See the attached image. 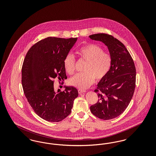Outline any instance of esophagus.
I'll list each match as a JSON object with an SVG mask.
<instances>
[{
	"mask_svg": "<svg viewBox=\"0 0 156 156\" xmlns=\"http://www.w3.org/2000/svg\"><path fill=\"white\" fill-rule=\"evenodd\" d=\"M78 93H79V94H83V93H84V92H85L86 91L85 90H82V89H78Z\"/></svg>",
	"mask_w": 156,
	"mask_h": 156,
	"instance_id": "1",
	"label": "esophagus"
}]
</instances>
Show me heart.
Masks as SVG:
<instances>
[{
    "mask_svg": "<svg viewBox=\"0 0 156 156\" xmlns=\"http://www.w3.org/2000/svg\"><path fill=\"white\" fill-rule=\"evenodd\" d=\"M77 54L85 61L82 73L75 75L69 80V83L75 88L84 89L88 88L94 81L103 80L111 67L110 54L104 52V49L94 44L86 45L80 48ZM64 67L68 74L73 75L75 71V59L73 55L68 54L63 60Z\"/></svg>",
    "mask_w": 156,
    "mask_h": 156,
    "instance_id": "obj_1",
    "label": "heart"
}]
</instances>
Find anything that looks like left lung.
<instances>
[{
  "label": "left lung",
  "mask_w": 156,
  "mask_h": 156,
  "mask_svg": "<svg viewBox=\"0 0 156 156\" xmlns=\"http://www.w3.org/2000/svg\"><path fill=\"white\" fill-rule=\"evenodd\" d=\"M89 37L106 45L112 58L109 73L94 90L99 100L90 106V110L99 119H113L125 111L133 95L136 75L134 63L124 44L111 35L98 33Z\"/></svg>",
  "instance_id": "8db88e82"
}]
</instances>
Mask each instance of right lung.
I'll list each match as a JSON object with an SVG mask.
<instances>
[{"instance_id":"add662e5","label":"right lung","mask_w":156,"mask_h":156,"mask_svg":"<svg viewBox=\"0 0 156 156\" xmlns=\"http://www.w3.org/2000/svg\"><path fill=\"white\" fill-rule=\"evenodd\" d=\"M77 38L47 37L33 45L27 53L22 69L23 89L27 101L38 116L58 122L71 112L77 89L54 88V79H67L63 60Z\"/></svg>"}]
</instances>
